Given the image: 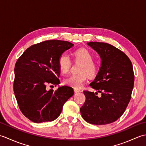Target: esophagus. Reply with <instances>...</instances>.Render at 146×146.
<instances>
[{"label":"esophagus","mask_w":146,"mask_h":146,"mask_svg":"<svg viewBox=\"0 0 146 146\" xmlns=\"http://www.w3.org/2000/svg\"><path fill=\"white\" fill-rule=\"evenodd\" d=\"M74 91H75V93H78V92H80V90L79 89H76V88H75V90H74Z\"/></svg>","instance_id":"1"}]
</instances>
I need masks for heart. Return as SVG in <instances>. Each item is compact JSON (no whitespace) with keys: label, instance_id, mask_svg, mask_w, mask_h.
<instances>
[{"label":"heart","instance_id":"b5f03b06","mask_svg":"<svg viewBox=\"0 0 146 146\" xmlns=\"http://www.w3.org/2000/svg\"><path fill=\"white\" fill-rule=\"evenodd\" d=\"M75 60L82 62L80 67V73L71 75L64 80L65 85L72 86L76 89H79L83 86L86 81L87 75L90 77L94 76L98 71V66L94 63V56L88 49L85 48L79 49L74 52ZM58 66L60 71L63 74L69 71L71 61L69 56L66 53H63L58 58Z\"/></svg>","mask_w":146,"mask_h":146}]
</instances>
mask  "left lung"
<instances>
[{
	"label": "left lung",
	"mask_w": 146,
	"mask_h": 146,
	"mask_svg": "<svg viewBox=\"0 0 146 146\" xmlns=\"http://www.w3.org/2000/svg\"><path fill=\"white\" fill-rule=\"evenodd\" d=\"M87 44L101 58V66L90 86L96 92L84 91L86 100L80 108L83 119L94 125H105L116 121L124 113L131 98L134 74L130 59L124 52L105 42Z\"/></svg>",
	"instance_id": "1"
}]
</instances>
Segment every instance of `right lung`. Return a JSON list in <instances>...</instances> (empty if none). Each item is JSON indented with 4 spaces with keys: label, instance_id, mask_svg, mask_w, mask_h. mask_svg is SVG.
<instances>
[{
    "label": "right lung",
    "instance_id": "add662e5",
    "mask_svg": "<svg viewBox=\"0 0 146 146\" xmlns=\"http://www.w3.org/2000/svg\"><path fill=\"white\" fill-rule=\"evenodd\" d=\"M73 45L68 41L48 40L30 46L17 60L14 94L22 113L32 122L57 119L65 102L73 95V89L70 86H59L55 91L46 88L48 85L60 83L58 58Z\"/></svg>",
    "mask_w": 146,
    "mask_h": 146
}]
</instances>
